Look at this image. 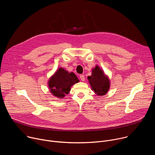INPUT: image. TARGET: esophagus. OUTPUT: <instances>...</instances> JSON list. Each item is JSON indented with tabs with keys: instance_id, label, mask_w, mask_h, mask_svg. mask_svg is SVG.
I'll return each mask as SVG.
<instances>
[{
	"instance_id": "34e87169",
	"label": "esophagus",
	"mask_w": 155,
	"mask_h": 155,
	"mask_svg": "<svg viewBox=\"0 0 155 155\" xmlns=\"http://www.w3.org/2000/svg\"><path fill=\"white\" fill-rule=\"evenodd\" d=\"M80 78L81 80V81H84V80H85L84 75H83V74H81V75H80Z\"/></svg>"
}]
</instances>
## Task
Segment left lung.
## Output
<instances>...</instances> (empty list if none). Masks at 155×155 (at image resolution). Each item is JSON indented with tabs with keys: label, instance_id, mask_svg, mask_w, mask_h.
Wrapping results in <instances>:
<instances>
[{
	"label": "left lung",
	"instance_id": "left-lung-1",
	"mask_svg": "<svg viewBox=\"0 0 155 155\" xmlns=\"http://www.w3.org/2000/svg\"><path fill=\"white\" fill-rule=\"evenodd\" d=\"M92 90L98 95H104L109 90L110 83L108 78L98 66L92 69V75L87 77Z\"/></svg>",
	"mask_w": 155,
	"mask_h": 155
}]
</instances>
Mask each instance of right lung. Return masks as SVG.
Here are the masks:
<instances>
[{
    "mask_svg": "<svg viewBox=\"0 0 155 155\" xmlns=\"http://www.w3.org/2000/svg\"><path fill=\"white\" fill-rule=\"evenodd\" d=\"M79 81L74 73H69L63 68H60L50 78L48 87L51 93L57 97L63 98L69 94L71 87Z\"/></svg>",
    "mask_w": 155,
    "mask_h": 155,
    "instance_id": "right-lung-1",
    "label": "right lung"
}]
</instances>
